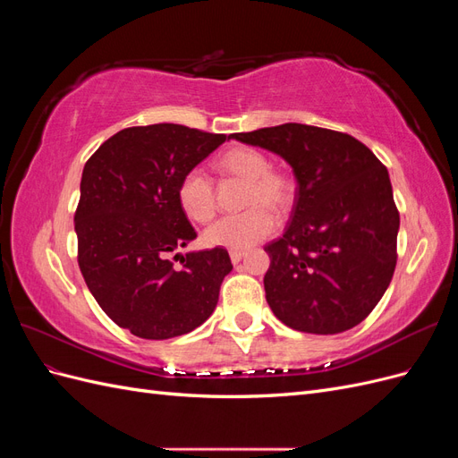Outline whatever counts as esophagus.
<instances>
[{
	"mask_svg": "<svg viewBox=\"0 0 458 458\" xmlns=\"http://www.w3.org/2000/svg\"><path fill=\"white\" fill-rule=\"evenodd\" d=\"M229 256H231V261H233V263H239V261L246 256V250H231Z\"/></svg>",
	"mask_w": 458,
	"mask_h": 458,
	"instance_id": "esophagus-1",
	"label": "esophagus"
}]
</instances>
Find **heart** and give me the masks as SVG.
<instances>
[{"mask_svg":"<svg viewBox=\"0 0 458 458\" xmlns=\"http://www.w3.org/2000/svg\"><path fill=\"white\" fill-rule=\"evenodd\" d=\"M216 170L233 175L248 183L246 212L217 219L204 233V239L212 246H224L231 250H244L275 229V210H284L294 199V183L284 172L269 168V160L261 150L246 145L231 147L216 158ZM177 200L183 212L199 224H206L216 214L214 185L204 172L191 170L183 175L177 187Z\"/></svg>","mask_w":458,"mask_h":458,"instance_id":"obj_1","label":"heart"}]
</instances>
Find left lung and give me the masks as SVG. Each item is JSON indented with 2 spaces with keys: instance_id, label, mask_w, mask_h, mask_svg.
<instances>
[{
  "instance_id": "obj_1",
  "label": "left lung",
  "mask_w": 458,
  "mask_h": 458,
  "mask_svg": "<svg viewBox=\"0 0 458 458\" xmlns=\"http://www.w3.org/2000/svg\"><path fill=\"white\" fill-rule=\"evenodd\" d=\"M233 140L284 158L298 182L281 239L266 246V300L286 327L338 335L359 325L390 286L399 212L386 165L355 137L283 123Z\"/></svg>"
}]
</instances>
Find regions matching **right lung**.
<instances>
[{
	"instance_id": "obj_1",
	"label": "right lung",
	"mask_w": 458,
	"mask_h": 458,
	"mask_svg": "<svg viewBox=\"0 0 458 458\" xmlns=\"http://www.w3.org/2000/svg\"><path fill=\"white\" fill-rule=\"evenodd\" d=\"M225 140L179 123L126 128L84 165L78 266L101 310L133 336L187 335L217 306L233 269L225 248L173 254L197 239L177 200L179 182Z\"/></svg>"
}]
</instances>
